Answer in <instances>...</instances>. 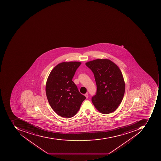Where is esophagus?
<instances>
[{"instance_id": "esophagus-1", "label": "esophagus", "mask_w": 161, "mask_h": 161, "mask_svg": "<svg viewBox=\"0 0 161 161\" xmlns=\"http://www.w3.org/2000/svg\"><path fill=\"white\" fill-rule=\"evenodd\" d=\"M85 97H86V98H88V94L87 93H86V94H85Z\"/></svg>"}]
</instances>
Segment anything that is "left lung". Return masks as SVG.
Listing matches in <instances>:
<instances>
[{"label": "left lung", "instance_id": "1", "mask_svg": "<svg viewBox=\"0 0 161 161\" xmlns=\"http://www.w3.org/2000/svg\"><path fill=\"white\" fill-rule=\"evenodd\" d=\"M93 73L97 85L92 101L101 113L108 114L116 110L125 93V85L121 70L108 59H97L86 63Z\"/></svg>", "mask_w": 161, "mask_h": 161}]
</instances>
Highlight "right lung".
Instances as JSON below:
<instances>
[{"label": "right lung", "mask_w": 161, "mask_h": 161, "mask_svg": "<svg viewBox=\"0 0 161 161\" xmlns=\"http://www.w3.org/2000/svg\"><path fill=\"white\" fill-rule=\"evenodd\" d=\"M81 64L77 61L59 63L48 77L45 88L47 98L53 110L61 117H74L86 98L72 81Z\"/></svg>", "instance_id": "1"}]
</instances>
